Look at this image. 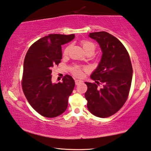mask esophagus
I'll list each match as a JSON object with an SVG mask.
<instances>
[{"label": "esophagus", "instance_id": "34e87169", "mask_svg": "<svg viewBox=\"0 0 151 151\" xmlns=\"http://www.w3.org/2000/svg\"><path fill=\"white\" fill-rule=\"evenodd\" d=\"M81 82H82V81H80V80H75V83H76V86L79 85V84H80Z\"/></svg>", "mask_w": 151, "mask_h": 151}]
</instances>
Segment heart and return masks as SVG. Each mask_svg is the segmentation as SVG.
<instances>
[{"instance_id": "1", "label": "heart", "mask_w": 151, "mask_h": 151, "mask_svg": "<svg viewBox=\"0 0 151 151\" xmlns=\"http://www.w3.org/2000/svg\"><path fill=\"white\" fill-rule=\"evenodd\" d=\"M81 46H82L83 49L84 50V51H85L87 54L92 55L94 54V52L96 50V45L93 42L89 40H83L81 41ZM69 50H70V46H68L65 47L63 51V55H64V56L68 55ZM86 70V68L81 67V66H79L77 65H73V67H71L70 69L71 72L72 73L74 76H76V77L79 78H80L83 76V71Z\"/></svg>"}]
</instances>
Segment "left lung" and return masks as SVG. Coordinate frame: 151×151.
Instances as JSON below:
<instances>
[{
  "instance_id": "obj_1",
  "label": "left lung",
  "mask_w": 151,
  "mask_h": 151,
  "mask_svg": "<svg viewBox=\"0 0 151 151\" xmlns=\"http://www.w3.org/2000/svg\"><path fill=\"white\" fill-rule=\"evenodd\" d=\"M89 37L98 42L103 54L91 76L96 83L85 82L87 107L93 115L106 118L117 113L127 99L133 68L127 50L115 36L102 31L89 33Z\"/></svg>"
}]
</instances>
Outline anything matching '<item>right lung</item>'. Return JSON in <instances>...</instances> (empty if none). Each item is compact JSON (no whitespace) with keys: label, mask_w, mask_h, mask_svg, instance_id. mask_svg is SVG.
<instances>
[{"label":"right lung","mask_w":151,"mask_h":151,"mask_svg":"<svg viewBox=\"0 0 151 151\" xmlns=\"http://www.w3.org/2000/svg\"><path fill=\"white\" fill-rule=\"evenodd\" d=\"M74 38V34H50L34 42L26 54L22 90L32 107L45 117H58L68 107L75 81L65 75L62 82L52 83L51 73L52 68L62 60V45Z\"/></svg>","instance_id":"right-lung-1"}]
</instances>
